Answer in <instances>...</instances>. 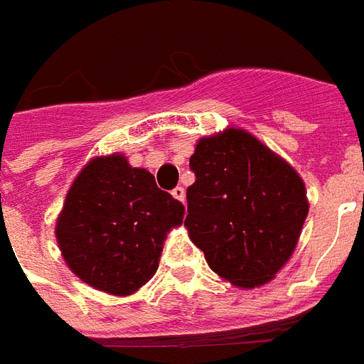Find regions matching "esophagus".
<instances>
[{"instance_id": "esophagus-1", "label": "esophagus", "mask_w": 364, "mask_h": 364, "mask_svg": "<svg viewBox=\"0 0 364 364\" xmlns=\"http://www.w3.org/2000/svg\"><path fill=\"white\" fill-rule=\"evenodd\" d=\"M172 196H174V198H176V200H178V201H182V203H184V201H186V190H184V188H182V186H178V188H174V190H172Z\"/></svg>"}]
</instances>
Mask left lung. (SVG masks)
<instances>
[{"label": "left lung", "mask_w": 364, "mask_h": 364, "mask_svg": "<svg viewBox=\"0 0 364 364\" xmlns=\"http://www.w3.org/2000/svg\"><path fill=\"white\" fill-rule=\"evenodd\" d=\"M184 227L209 267L240 289L266 285L293 256L309 215L301 174L242 127L200 137Z\"/></svg>", "instance_id": "obj_1"}]
</instances>
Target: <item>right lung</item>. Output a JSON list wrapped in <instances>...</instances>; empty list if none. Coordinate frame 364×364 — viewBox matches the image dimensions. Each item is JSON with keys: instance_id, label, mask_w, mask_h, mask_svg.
Here are the masks:
<instances>
[{"instance_id": "1", "label": "right lung", "mask_w": 364, "mask_h": 364, "mask_svg": "<svg viewBox=\"0 0 364 364\" xmlns=\"http://www.w3.org/2000/svg\"><path fill=\"white\" fill-rule=\"evenodd\" d=\"M184 211L126 155L92 156L68 190L55 240L83 283L129 296L155 275L166 235L182 225Z\"/></svg>"}]
</instances>
